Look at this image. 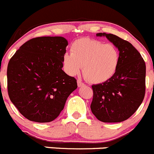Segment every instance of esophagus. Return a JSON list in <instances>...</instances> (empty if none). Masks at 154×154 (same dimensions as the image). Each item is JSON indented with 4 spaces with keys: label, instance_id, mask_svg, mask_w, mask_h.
I'll return each mask as SVG.
<instances>
[{
    "label": "esophagus",
    "instance_id": "34e87169",
    "mask_svg": "<svg viewBox=\"0 0 154 154\" xmlns=\"http://www.w3.org/2000/svg\"><path fill=\"white\" fill-rule=\"evenodd\" d=\"M77 85H78V87H82V86H85V84H84L82 81L79 80V79L77 81Z\"/></svg>",
    "mask_w": 154,
    "mask_h": 154
}]
</instances>
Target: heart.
Listing matches in <instances>:
<instances>
[{
  "mask_svg": "<svg viewBox=\"0 0 154 154\" xmlns=\"http://www.w3.org/2000/svg\"><path fill=\"white\" fill-rule=\"evenodd\" d=\"M71 53L63 55L64 70L75 76L83 73L88 82L101 84L113 76L119 64V52L114 45L91 38H81L71 45Z\"/></svg>",
  "mask_w": 154,
  "mask_h": 154,
  "instance_id": "heart-1",
  "label": "heart"
}]
</instances>
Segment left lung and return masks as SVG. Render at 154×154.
I'll use <instances>...</instances> for the list:
<instances>
[{
    "label": "left lung",
    "instance_id": "8db88e82",
    "mask_svg": "<svg viewBox=\"0 0 154 154\" xmlns=\"http://www.w3.org/2000/svg\"><path fill=\"white\" fill-rule=\"evenodd\" d=\"M105 36L119 51V64L116 73L107 82L92 86L93 97L90 108L103 122H121L135 112L145 94L146 66L135 47L112 34Z\"/></svg>",
    "mask_w": 154,
    "mask_h": 154
}]
</instances>
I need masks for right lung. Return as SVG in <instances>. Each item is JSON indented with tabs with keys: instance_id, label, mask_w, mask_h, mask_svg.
<instances>
[{
	"instance_id": "1",
	"label": "right lung",
	"mask_w": 154,
	"mask_h": 154,
	"mask_svg": "<svg viewBox=\"0 0 154 154\" xmlns=\"http://www.w3.org/2000/svg\"><path fill=\"white\" fill-rule=\"evenodd\" d=\"M67 45V41L60 36L35 38L24 43L9 60V99L30 121H53L77 88L76 79L62 70Z\"/></svg>"
}]
</instances>
